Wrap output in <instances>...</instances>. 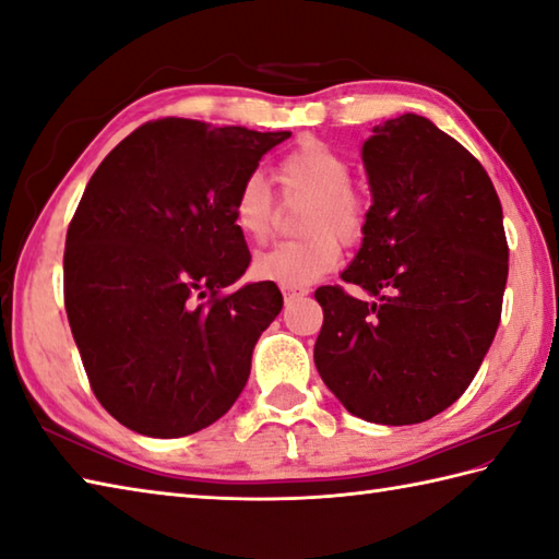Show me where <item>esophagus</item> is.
<instances>
[{
  "instance_id": "34e87169",
  "label": "esophagus",
  "mask_w": 559,
  "mask_h": 559,
  "mask_svg": "<svg viewBox=\"0 0 559 559\" xmlns=\"http://www.w3.org/2000/svg\"><path fill=\"white\" fill-rule=\"evenodd\" d=\"M310 293V288H305V286H300V288H290V286H283V295H286V300H293V298H300V295H308Z\"/></svg>"
}]
</instances>
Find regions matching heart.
I'll return each instance as SVG.
<instances>
[{"instance_id": "b5f03b06", "label": "heart", "mask_w": 559, "mask_h": 559, "mask_svg": "<svg viewBox=\"0 0 559 559\" xmlns=\"http://www.w3.org/2000/svg\"><path fill=\"white\" fill-rule=\"evenodd\" d=\"M283 201H305L300 233L254 259L251 273L278 286H310L342 259V242L354 245L366 233L368 203L352 183V162L317 138H305L273 167ZM278 221V201L261 174H249L233 199V223L247 242L264 245Z\"/></svg>"}]
</instances>
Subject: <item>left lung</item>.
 <instances>
[{
  "mask_svg": "<svg viewBox=\"0 0 559 559\" xmlns=\"http://www.w3.org/2000/svg\"><path fill=\"white\" fill-rule=\"evenodd\" d=\"M364 162L373 205L342 281L378 300L314 290L324 312L314 366L356 417L421 424L463 395L497 334L504 215L483 164L429 118L376 126Z\"/></svg>",
  "mask_w": 559,
  "mask_h": 559,
  "instance_id": "8db88e82",
  "label": "left lung"
}]
</instances>
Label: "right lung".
<instances>
[{"label":"right lung","mask_w":559,"mask_h":559,"mask_svg":"<svg viewBox=\"0 0 559 559\" xmlns=\"http://www.w3.org/2000/svg\"><path fill=\"white\" fill-rule=\"evenodd\" d=\"M288 138L150 120L86 183L64 239V310L96 400L128 429L195 433L247 385L283 298L273 283L227 290L251 259L233 199Z\"/></svg>","instance_id":"right-lung-1"}]
</instances>
